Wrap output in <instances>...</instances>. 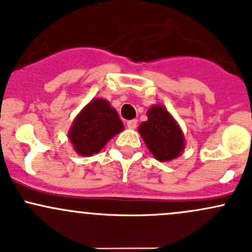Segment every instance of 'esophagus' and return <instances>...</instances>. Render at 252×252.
I'll use <instances>...</instances> for the list:
<instances>
[{
    "mask_svg": "<svg viewBox=\"0 0 252 252\" xmlns=\"http://www.w3.org/2000/svg\"><path fill=\"white\" fill-rule=\"evenodd\" d=\"M137 124H138V121H137V120H129V121H127L126 125H127V127H128V128L134 129L137 127Z\"/></svg>",
    "mask_w": 252,
    "mask_h": 252,
    "instance_id": "obj_1",
    "label": "esophagus"
}]
</instances>
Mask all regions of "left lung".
<instances>
[{
  "label": "left lung",
  "instance_id": "1",
  "mask_svg": "<svg viewBox=\"0 0 252 252\" xmlns=\"http://www.w3.org/2000/svg\"><path fill=\"white\" fill-rule=\"evenodd\" d=\"M147 115L148 120L141 124L138 131L155 159L168 161L180 157L184 149V138L175 119L161 105L152 107Z\"/></svg>",
  "mask_w": 252,
  "mask_h": 252
}]
</instances>
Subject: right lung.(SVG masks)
<instances>
[{"label":"right lung","instance_id":"1","mask_svg":"<svg viewBox=\"0 0 252 252\" xmlns=\"http://www.w3.org/2000/svg\"><path fill=\"white\" fill-rule=\"evenodd\" d=\"M124 129L118 113L105 99H93L77 115L69 132L74 149L82 157H92L109 139Z\"/></svg>","mask_w":252,"mask_h":252}]
</instances>
